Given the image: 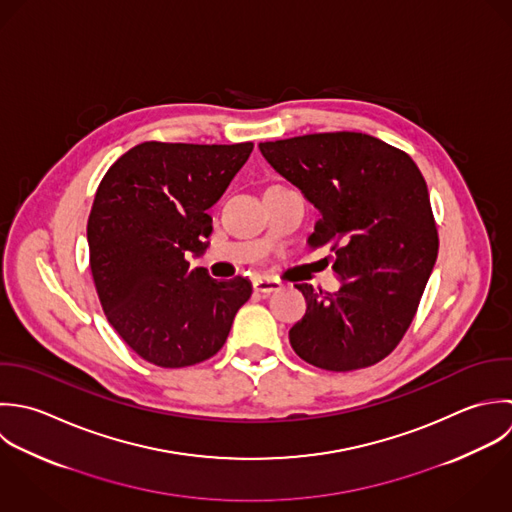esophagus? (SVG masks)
Masks as SVG:
<instances>
[{"instance_id":"obj_1","label":"esophagus","mask_w":512,"mask_h":512,"mask_svg":"<svg viewBox=\"0 0 512 512\" xmlns=\"http://www.w3.org/2000/svg\"><path fill=\"white\" fill-rule=\"evenodd\" d=\"M252 286H254V292H260V294H272V292H276V290L282 288V284H280L278 280H274V278H264V276L256 278V280L252 282Z\"/></svg>"}]
</instances>
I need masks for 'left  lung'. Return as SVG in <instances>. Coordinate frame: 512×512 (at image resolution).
<instances>
[{
  "label": "left lung",
  "instance_id": "1",
  "mask_svg": "<svg viewBox=\"0 0 512 512\" xmlns=\"http://www.w3.org/2000/svg\"><path fill=\"white\" fill-rule=\"evenodd\" d=\"M270 167L318 208L308 238L332 244L338 292L296 284L308 302L290 330L294 351L328 371L387 357L413 322L439 236L427 182L413 159L363 133H316L260 143Z\"/></svg>",
  "mask_w": 512,
  "mask_h": 512
}]
</instances>
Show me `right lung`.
Wrapping results in <instances>:
<instances>
[{
	"label": "right lung",
	"mask_w": 512,
	"mask_h": 512,
	"mask_svg": "<svg viewBox=\"0 0 512 512\" xmlns=\"http://www.w3.org/2000/svg\"><path fill=\"white\" fill-rule=\"evenodd\" d=\"M252 143H141L103 176L87 222L89 264L103 312L145 361L186 367L228 338L250 280L190 268L208 248V208L252 153Z\"/></svg>",
	"instance_id": "obj_1"
}]
</instances>
